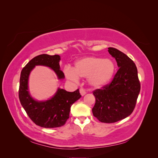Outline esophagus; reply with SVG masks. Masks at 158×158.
Segmentation results:
<instances>
[{
  "label": "esophagus",
  "instance_id": "34e87169",
  "mask_svg": "<svg viewBox=\"0 0 158 158\" xmlns=\"http://www.w3.org/2000/svg\"><path fill=\"white\" fill-rule=\"evenodd\" d=\"M80 94L82 95V96H83V95H84L85 94H86V92H85L84 89L80 88Z\"/></svg>",
  "mask_w": 158,
  "mask_h": 158
}]
</instances>
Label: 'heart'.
<instances>
[{
	"mask_svg": "<svg viewBox=\"0 0 158 158\" xmlns=\"http://www.w3.org/2000/svg\"><path fill=\"white\" fill-rule=\"evenodd\" d=\"M116 66L111 59H103L96 56H87L76 62L74 70L67 68L64 73L68 79L77 82L79 77L88 78L90 85L100 88L111 80Z\"/></svg>",
	"mask_w": 158,
	"mask_h": 158,
	"instance_id": "heart-1",
	"label": "heart"
}]
</instances>
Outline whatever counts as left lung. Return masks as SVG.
Instances as JSON below:
<instances>
[{"instance_id":"8db88e82","label":"left lung","mask_w":158,"mask_h":158,"mask_svg":"<svg viewBox=\"0 0 158 158\" xmlns=\"http://www.w3.org/2000/svg\"><path fill=\"white\" fill-rule=\"evenodd\" d=\"M119 69L110 84L93 92L95 103L94 116L105 123L117 122L128 117L135 109L140 91V83L135 63L115 48L109 47Z\"/></svg>"}]
</instances>
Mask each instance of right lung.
I'll return each mask as SVG.
<instances>
[{"instance_id": "add662e5", "label": "right lung", "mask_w": 158, "mask_h": 158, "mask_svg": "<svg viewBox=\"0 0 158 158\" xmlns=\"http://www.w3.org/2000/svg\"><path fill=\"white\" fill-rule=\"evenodd\" d=\"M58 55L43 54L32 59L23 68L20 78L19 99L27 114L35 125L44 128H56L63 126L69 118L71 106L81 98L79 89L69 92L58 88L52 98L45 102L33 99L28 92V78L33 69L37 65L46 66L55 71L59 80L64 78L60 70Z\"/></svg>"}]
</instances>
